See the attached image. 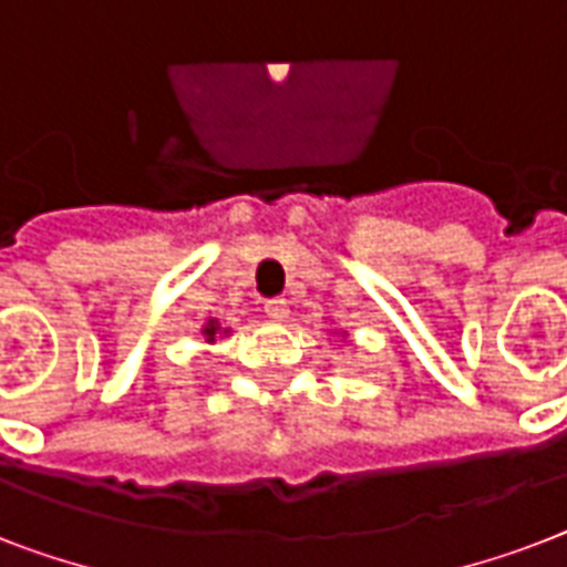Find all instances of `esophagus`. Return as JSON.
Instances as JSON below:
<instances>
[{"instance_id":"esophagus-1","label":"esophagus","mask_w":567,"mask_h":567,"mask_svg":"<svg viewBox=\"0 0 567 567\" xmlns=\"http://www.w3.org/2000/svg\"><path fill=\"white\" fill-rule=\"evenodd\" d=\"M265 315L274 320L288 318V300H282V297H270V300H265Z\"/></svg>"}]
</instances>
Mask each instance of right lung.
<instances>
[{
  "mask_svg": "<svg viewBox=\"0 0 567 567\" xmlns=\"http://www.w3.org/2000/svg\"><path fill=\"white\" fill-rule=\"evenodd\" d=\"M214 332H217V323H208V327H205V336H208V341H214Z\"/></svg>",
  "mask_w": 567,
  "mask_h": 567,
  "instance_id": "obj_1",
  "label": "right lung"
}]
</instances>
